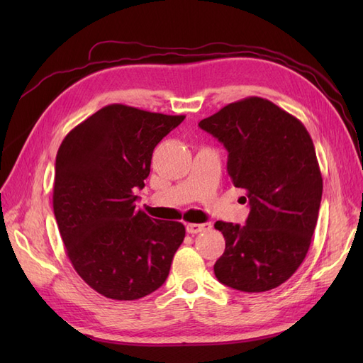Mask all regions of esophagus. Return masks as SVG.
<instances>
[{"label":"esophagus","instance_id":"34e87169","mask_svg":"<svg viewBox=\"0 0 363 363\" xmlns=\"http://www.w3.org/2000/svg\"><path fill=\"white\" fill-rule=\"evenodd\" d=\"M212 225L208 223H204V224H194V223H189L186 224V232L191 233V235H196L200 232H204V230H208Z\"/></svg>","mask_w":363,"mask_h":363}]
</instances>
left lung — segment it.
I'll return each mask as SVG.
<instances>
[{"label":"left lung","mask_w":363,"mask_h":363,"mask_svg":"<svg viewBox=\"0 0 363 363\" xmlns=\"http://www.w3.org/2000/svg\"><path fill=\"white\" fill-rule=\"evenodd\" d=\"M199 125L224 144L227 172L250 204L245 225L215 224L225 239L215 276L242 292L277 288L303 263L320 212L323 177L309 131L260 96L230 103Z\"/></svg>","instance_id":"obj_1"}]
</instances>
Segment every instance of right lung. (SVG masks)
Returning <instances> with one entry per match:
<instances>
[{
    "instance_id": "obj_1",
    "label": "right lung",
    "mask_w": 363,
    "mask_h": 363,
    "mask_svg": "<svg viewBox=\"0 0 363 363\" xmlns=\"http://www.w3.org/2000/svg\"><path fill=\"white\" fill-rule=\"evenodd\" d=\"M184 115L108 104L65 136L52 208L77 274L107 298L139 300L167 280L186 230L136 207L152 151Z\"/></svg>"
}]
</instances>
